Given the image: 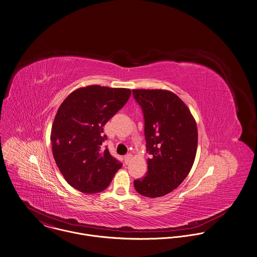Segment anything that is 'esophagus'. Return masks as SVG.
I'll list each match as a JSON object with an SVG mask.
<instances>
[{
    "instance_id": "esophagus-1",
    "label": "esophagus",
    "mask_w": 257,
    "mask_h": 257,
    "mask_svg": "<svg viewBox=\"0 0 257 257\" xmlns=\"http://www.w3.org/2000/svg\"><path fill=\"white\" fill-rule=\"evenodd\" d=\"M131 160H132V156H131V155H126V156L124 157V162H125L126 165H128V164L131 162Z\"/></svg>"
}]
</instances>
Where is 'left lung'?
Instances as JSON below:
<instances>
[{
	"mask_svg": "<svg viewBox=\"0 0 257 257\" xmlns=\"http://www.w3.org/2000/svg\"><path fill=\"white\" fill-rule=\"evenodd\" d=\"M142 107L148 159L146 176L134 181L143 196L157 198L173 191L188 175L198 144L196 121L187 105L167 89H133Z\"/></svg>",
	"mask_w": 257,
	"mask_h": 257,
	"instance_id": "left-lung-1",
	"label": "left lung"
}]
</instances>
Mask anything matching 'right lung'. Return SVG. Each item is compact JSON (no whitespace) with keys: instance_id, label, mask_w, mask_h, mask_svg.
Returning a JSON list of instances; mask_svg holds the SVG:
<instances>
[{"instance_id":"add662e5","label":"right lung","mask_w":257,"mask_h":257,"mask_svg":"<svg viewBox=\"0 0 257 257\" xmlns=\"http://www.w3.org/2000/svg\"><path fill=\"white\" fill-rule=\"evenodd\" d=\"M131 89L92 85L77 88L61 103L50 141L66 181L83 193H97L110 184L122 164L108 149L103 126L128 101Z\"/></svg>"}]
</instances>
